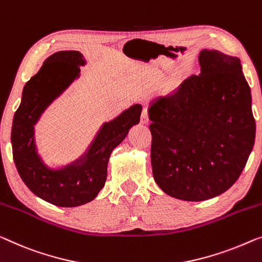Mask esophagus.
<instances>
[{
    "label": "esophagus",
    "mask_w": 262,
    "mask_h": 262,
    "mask_svg": "<svg viewBox=\"0 0 262 262\" xmlns=\"http://www.w3.org/2000/svg\"><path fill=\"white\" fill-rule=\"evenodd\" d=\"M149 122V119H148V114H147V111L146 109H143L142 114H141V123L142 124H147Z\"/></svg>",
    "instance_id": "1"
}]
</instances>
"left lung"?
Instances as JSON below:
<instances>
[{"instance_id": "1", "label": "left lung", "mask_w": 262, "mask_h": 262, "mask_svg": "<svg viewBox=\"0 0 262 262\" xmlns=\"http://www.w3.org/2000/svg\"><path fill=\"white\" fill-rule=\"evenodd\" d=\"M199 63L200 75L148 106L154 180L183 201H205L231 188L255 140L251 88L239 57L205 48Z\"/></svg>"}]
</instances>
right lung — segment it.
<instances>
[{
  "label": "right lung",
  "instance_id": "obj_1",
  "mask_svg": "<svg viewBox=\"0 0 262 262\" xmlns=\"http://www.w3.org/2000/svg\"><path fill=\"white\" fill-rule=\"evenodd\" d=\"M87 64L77 50H62L46 58L40 70L23 87L14 115L11 146L22 181L36 196L58 207H77L94 200L103 188L112 151L140 122L142 106L133 104L103 122L87 149L66 165L48 166L37 150L35 126L45 111L61 96Z\"/></svg>",
  "mask_w": 262,
  "mask_h": 262
}]
</instances>
